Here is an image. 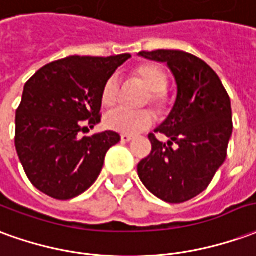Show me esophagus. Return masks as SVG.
Returning a JSON list of instances; mask_svg holds the SVG:
<instances>
[{"label":"esophagus","instance_id":"obj_1","mask_svg":"<svg viewBox=\"0 0 256 256\" xmlns=\"http://www.w3.org/2000/svg\"><path fill=\"white\" fill-rule=\"evenodd\" d=\"M133 138V136H128V134H122V136H120V140H122L123 142H128V141H132Z\"/></svg>","mask_w":256,"mask_h":256}]
</instances>
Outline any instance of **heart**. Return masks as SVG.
<instances>
[{"label": "heart", "instance_id": "1", "mask_svg": "<svg viewBox=\"0 0 256 256\" xmlns=\"http://www.w3.org/2000/svg\"><path fill=\"white\" fill-rule=\"evenodd\" d=\"M137 82L150 90V102L156 108H164L166 104V97L164 90L168 86V78L162 68L155 64H142L137 66L132 72ZM119 80L116 76H110L102 86L101 90V104L105 108H110L118 102L119 98ZM154 123V115L151 110H114L105 116V126L123 134H138L150 128Z\"/></svg>", "mask_w": 256, "mask_h": 256}]
</instances>
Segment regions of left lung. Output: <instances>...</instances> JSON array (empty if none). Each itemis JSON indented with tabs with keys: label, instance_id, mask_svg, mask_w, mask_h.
Wrapping results in <instances>:
<instances>
[{
	"label": "left lung",
	"instance_id": "1",
	"mask_svg": "<svg viewBox=\"0 0 256 256\" xmlns=\"http://www.w3.org/2000/svg\"><path fill=\"white\" fill-rule=\"evenodd\" d=\"M140 56L165 62L174 76L178 96L170 114L152 133L151 154L137 166L138 178L154 196L169 204L201 194L223 165L233 133L232 104L219 76L202 60L184 51H141Z\"/></svg>",
	"mask_w": 256,
	"mask_h": 256
}]
</instances>
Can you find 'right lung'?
<instances>
[{"instance_id": "1", "label": "right lung", "mask_w": 256, "mask_h": 256, "mask_svg": "<svg viewBox=\"0 0 256 256\" xmlns=\"http://www.w3.org/2000/svg\"><path fill=\"white\" fill-rule=\"evenodd\" d=\"M130 54L68 56L42 66L24 84L16 110L15 146L28 180L55 200L88 190L105 155L119 142L115 132L80 138L84 124L101 122V90Z\"/></svg>"}]
</instances>
